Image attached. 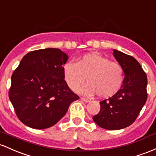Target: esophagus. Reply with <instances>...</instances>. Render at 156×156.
I'll return each instance as SVG.
<instances>
[{"instance_id":"1","label":"esophagus","mask_w":156,"mask_h":156,"mask_svg":"<svg viewBox=\"0 0 156 156\" xmlns=\"http://www.w3.org/2000/svg\"><path fill=\"white\" fill-rule=\"evenodd\" d=\"M80 99H81V101H85V102H89V101H90V100H89L88 99H85V98H83V97L80 98Z\"/></svg>"}]
</instances>
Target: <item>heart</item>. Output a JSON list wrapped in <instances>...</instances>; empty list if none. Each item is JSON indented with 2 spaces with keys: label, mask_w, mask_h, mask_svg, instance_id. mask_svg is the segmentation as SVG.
<instances>
[{
  "label": "heart",
  "mask_w": 156,
  "mask_h": 156,
  "mask_svg": "<svg viewBox=\"0 0 156 156\" xmlns=\"http://www.w3.org/2000/svg\"><path fill=\"white\" fill-rule=\"evenodd\" d=\"M64 79L69 87L75 90L85 83L80 92L86 96L97 94L108 98L119 91L124 82V70L120 64L96 53L84 55L76 62H69L63 68Z\"/></svg>",
  "instance_id": "heart-1"
}]
</instances>
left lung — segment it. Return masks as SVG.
Here are the masks:
<instances>
[{
    "mask_svg": "<svg viewBox=\"0 0 156 156\" xmlns=\"http://www.w3.org/2000/svg\"><path fill=\"white\" fill-rule=\"evenodd\" d=\"M113 51L124 70V82L116 94L99 102L100 111L93 120L101 128L116 130L132 125L139 116L147 99V78L134 57L116 49Z\"/></svg>",
    "mask_w": 156,
    "mask_h": 156,
    "instance_id": "obj_1",
    "label": "left lung"
}]
</instances>
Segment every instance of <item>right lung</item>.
<instances>
[{
    "label": "right lung",
    "instance_id": "obj_1",
    "mask_svg": "<svg viewBox=\"0 0 156 156\" xmlns=\"http://www.w3.org/2000/svg\"><path fill=\"white\" fill-rule=\"evenodd\" d=\"M69 56L59 48L29 52L12 75L9 97L22 123L34 129L57 124L79 97L64 80Z\"/></svg>",
    "mask_w": 156,
    "mask_h": 156
}]
</instances>
